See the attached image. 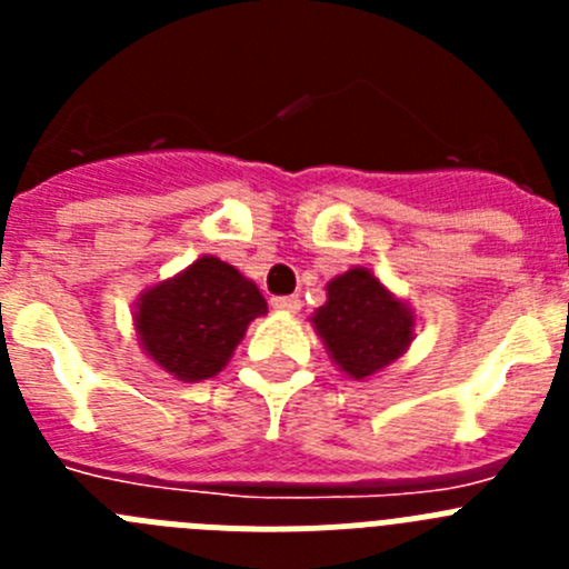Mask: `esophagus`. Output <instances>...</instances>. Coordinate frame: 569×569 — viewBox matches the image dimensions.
Masks as SVG:
<instances>
[{"mask_svg":"<svg viewBox=\"0 0 569 569\" xmlns=\"http://www.w3.org/2000/svg\"><path fill=\"white\" fill-rule=\"evenodd\" d=\"M270 305H273L276 310H281V313H299L301 310L299 296H273V299H270Z\"/></svg>","mask_w":569,"mask_h":569,"instance_id":"esophagus-1","label":"esophagus"}]
</instances>
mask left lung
Wrapping results in <instances>:
<instances>
[{
    "label": "left lung",
    "mask_w": 569,
    "mask_h": 569,
    "mask_svg": "<svg viewBox=\"0 0 569 569\" xmlns=\"http://www.w3.org/2000/svg\"><path fill=\"white\" fill-rule=\"evenodd\" d=\"M336 365L365 379L399 359L413 339V316L379 284L370 270L356 268L328 284V305L313 316Z\"/></svg>",
    "instance_id": "obj_1"
}]
</instances>
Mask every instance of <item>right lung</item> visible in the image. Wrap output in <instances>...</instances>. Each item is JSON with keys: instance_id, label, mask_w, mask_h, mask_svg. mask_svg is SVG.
I'll list each match as a JSON object with an SVG mask.
<instances>
[{"instance_id": "1", "label": "right lung", "mask_w": 569, "mask_h": 569, "mask_svg": "<svg viewBox=\"0 0 569 569\" xmlns=\"http://www.w3.org/2000/svg\"><path fill=\"white\" fill-rule=\"evenodd\" d=\"M261 313H268V301L253 281L204 256L142 296L136 328L144 350L168 373L202 381L228 365L248 325Z\"/></svg>"}]
</instances>
